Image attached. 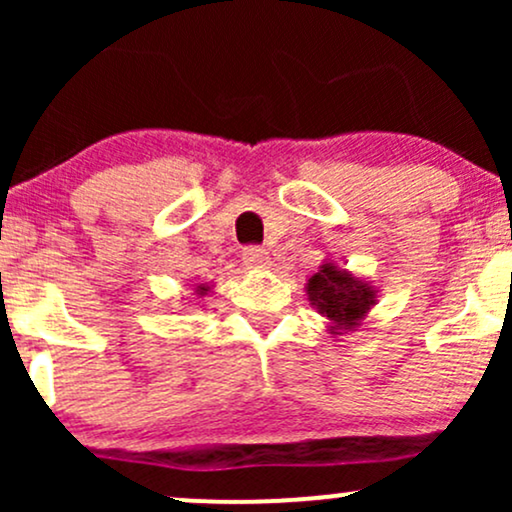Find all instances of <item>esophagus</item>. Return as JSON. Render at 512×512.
Listing matches in <instances>:
<instances>
[{
    "label": "esophagus",
    "instance_id": "esophagus-1",
    "mask_svg": "<svg viewBox=\"0 0 512 512\" xmlns=\"http://www.w3.org/2000/svg\"><path fill=\"white\" fill-rule=\"evenodd\" d=\"M243 262L248 264L250 269H267L269 267V252L262 248H245Z\"/></svg>",
    "mask_w": 512,
    "mask_h": 512
}]
</instances>
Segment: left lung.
Returning <instances> with one entry per match:
<instances>
[{"instance_id": "8db88e82", "label": "left lung", "mask_w": 512, "mask_h": 512, "mask_svg": "<svg viewBox=\"0 0 512 512\" xmlns=\"http://www.w3.org/2000/svg\"><path fill=\"white\" fill-rule=\"evenodd\" d=\"M313 308L327 320V332L334 337L354 332L375 303L378 289L370 281L346 272L332 260H325L305 284Z\"/></svg>"}]
</instances>
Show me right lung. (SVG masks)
I'll return each instance as SVG.
<instances>
[{"label": "right lung", "instance_id": "right-lung-1", "mask_svg": "<svg viewBox=\"0 0 512 512\" xmlns=\"http://www.w3.org/2000/svg\"><path fill=\"white\" fill-rule=\"evenodd\" d=\"M211 291V286H207V284H199L197 286V289H195V293H197V296L199 298H202V296H207V293Z\"/></svg>", "mask_w": 512, "mask_h": 512}]
</instances>
